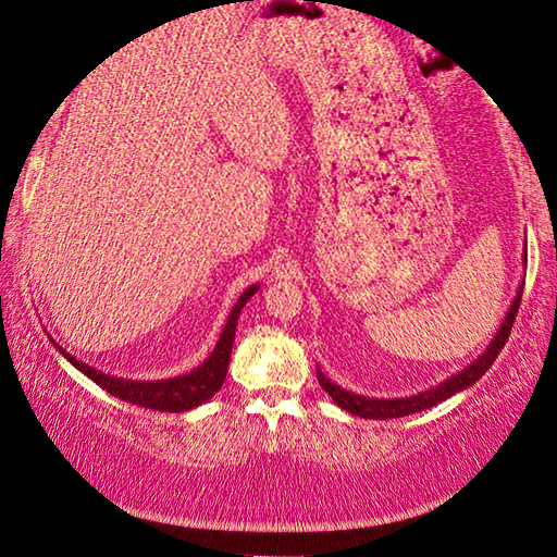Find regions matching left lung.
Wrapping results in <instances>:
<instances>
[{"label":"left lung","mask_w":557,"mask_h":557,"mask_svg":"<svg viewBox=\"0 0 557 557\" xmlns=\"http://www.w3.org/2000/svg\"><path fill=\"white\" fill-rule=\"evenodd\" d=\"M522 285H524V282H522ZM520 300H522V289L517 293L512 308H510V312H507V318L503 320V327L497 331L495 341L490 343V348L484 350V354L476 358L472 366H467L461 373L451 375L449 381L438 383V386L432 388V391H424V394L409 396V398H366V396L350 394V391H343L341 386H335V383L327 381L325 375L318 371L320 386L327 391V396H331L333 401L341 406V409L356 413V417H360V419H398V417H409V413L432 409V406L446 401V398L459 394V391H465L467 386H472L474 381H480L482 375L490 371V366L495 363L499 350L505 348L507 338H510V331H512L517 308H520Z\"/></svg>","instance_id":"left-lung-1"}]
</instances>
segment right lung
<instances>
[{"mask_svg":"<svg viewBox=\"0 0 557 557\" xmlns=\"http://www.w3.org/2000/svg\"><path fill=\"white\" fill-rule=\"evenodd\" d=\"M257 287H247L242 297L234 305L230 320H226L222 338H219L214 354H211L203 363L191 371L189 375H178V379L171 381H121V379H111V375L96 371V368L81 363V360L67 356L62 350L70 363L98 383L100 388L113 394L121 401L136 404L140 409H153V411H189L194 406H199L216 394L222 388V383L226 379V366H230V356H232V343H234V331H237V318L242 308L249 297L255 295Z\"/></svg>","mask_w":557,"mask_h":557,"instance_id":"right-lung-1","label":"right lung"}]
</instances>
